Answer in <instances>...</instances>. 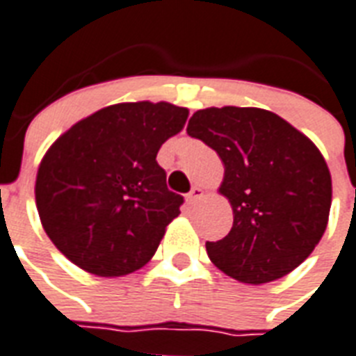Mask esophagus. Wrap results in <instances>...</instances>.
Instances as JSON below:
<instances>
[{
  "mask_svg": "<svg viewBox=\"0 0 356 356\" xmlns=\"http://www.w3.org/2000/svg\"><path fill=\"white\" fill-rule=\"evenodd\" d=\"M203 194H205V192H203L200 186H194V188L190 190L188 194H186V201H188V203H195V201L203 197Z\"/></svg>",
  "mask_w": 356,
  "mask_h": 356,
  "instance_id": "34e87169",
  "label": "esophagus"
}]
</instances>
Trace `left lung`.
<instances>
[{
    "label": "left lung",
    "mask_w": 356,
    "mask_h": 356,
    "mask_svg": "<svg viewBox=\"0 0 356 356\" xmlns=\"http://www.w3.org/2000/svg\"><path fill=\"white\" fill-rule=\"evenodd\" d=\"M186 133L216 151L233 207L229 234L207 242L212 264L245 284L296 270L325 233L331 173L320 149L281 116L253 107L194 113Z\"/></svg>",
    "instance_id": "left-lung-1"
}]
</instances>
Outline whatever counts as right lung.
<instances>
[{
  "instance_id": "1",
  "label": "right lung",
  "mask_w": 356,
  "mask_h": 356,
  "mask_svg": "<svg viewBox=\"0 0 356 356\" xmlns=\"http://www.w3.org/2000/svg\"><path fill=\"white\" fill-rule=\"evenodd\" d=\"M188 118L172 103H118L77 122L47 149L35 197L42 227L75 266L99 277L140 270L155 254L183 195L156 153Z\"/></svg>"
}]
</instances>
